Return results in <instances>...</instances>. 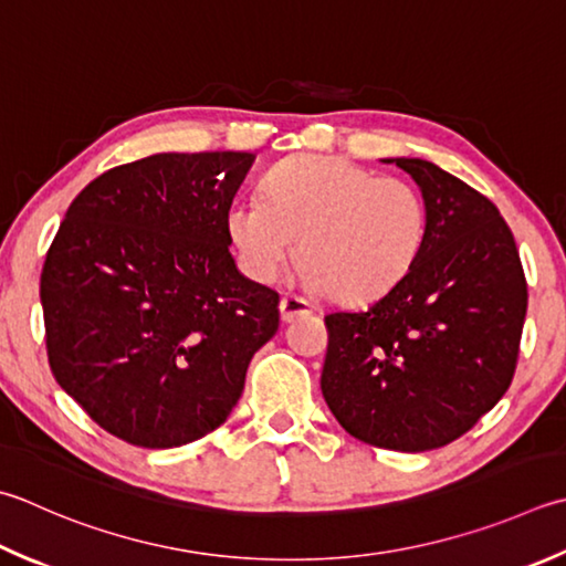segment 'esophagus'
Returning a JSON list of instances; mask_svg holds the SVG:
<instances>
[{"label": "esophagus", "mask_w": 566, "mask_h": 566, "mask_svg": "<svg viewBox=\"0 0 566 566\" xmlns=\"http://www.w3.org/2000/svg\"><path fill=\"white\" fill-rule=\"evenodd\" d=\"M280 308H282V321H294L296 316L312 314V304H308L306 298H302V296H292V294L282 296Z\"/></svg>", "instance_id": "1"}]
</instances>
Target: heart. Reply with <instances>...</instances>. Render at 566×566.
<instances>
[{"instance_id": "obj_1", "label": "heart", "mask_w": 566, "mask_h": 566, "mask_svg": "<svg viewBox=\"0 0 566 566\" xmlns=\"http://www.w3.org/2000/svg\"><path fill=\"white\" fill-rule=\"evenodd\" d=\"M427 223V203L412 184L326 154L274 164L262 198H235L226 216L250 280L272 282L298 238V280L343 302L390 292L422 252Z\"/></svg>"}]
</instances>
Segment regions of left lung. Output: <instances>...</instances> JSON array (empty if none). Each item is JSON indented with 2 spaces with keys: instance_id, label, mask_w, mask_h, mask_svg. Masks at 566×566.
<instances>
[{
  "instance_id": "1",
  "label": "left lung",
  "mask_w": 566,
  "mask_h": 566,
  "mask_svg": "<svg viewBox=\"0 0 566 566\" xmlns=\"http://www.w3.org/2000/svg\"><path fill=\"white\" fill-rule=\"evenodd\" d=\"M382 161L422 191L427 240L378 302L326 316L321 392L350 437L417 453L467 434L511 387L527 284L489 198L427 159Z\"/></svg>"
}]
</instances>
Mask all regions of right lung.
<instances>
[{
    "instance_id": "add662e5",
    "label": "right lung",
    "mask_w": 566,
    "mask_h": 566,
    "mask_svg": "<svg viewBox=\"0 0 566 566\" xmlns=\"http://www.w3.org/2000/svg\"><path fill=\"white\" fill-rule=\"evenodd\" d=\"M254 154H154L87 184L41 272L55 380L109 434L191 444L238 405L280 294L240 274L228 208Z\"/></svg>"
}]
</instances>
